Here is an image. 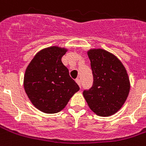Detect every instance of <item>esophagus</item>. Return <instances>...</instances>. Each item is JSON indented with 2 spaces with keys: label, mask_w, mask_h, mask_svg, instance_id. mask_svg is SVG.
Masks as SVG:
<instances>
[{
  "label": "esophagus",
  "mask_w": 146,
  "mask_h": 146,
  "mask_svg": "<svg viewBox=\"0 0 146 146\" xmlns=\"http://www.w3.org/2000/svg\"><path fill=\"white\" fill-rule=\"evenodd\" d=\"M76 82L77 83V84H78V85H79V86H80V87H81L80 80V79H76Z\"/></svg>",
  "instance_id": "obj_1"
}]
</instances>
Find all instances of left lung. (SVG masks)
Instances as JSON below:
<instances>
[{"label": "left lung", "instance_id": "left-lung-1", "mask_svg": "<svg viewBox=\"0 0 146 146\" xmlns=\"http://www.w3.org/2000/svg\"><path fill=\"white\" fill-rule=\"evenodd\" d=\"M88 56L93 83L92 87L83 90V96L96 115H113L122 107L129 93L127 72L116 56L104 50H90Z\"/></svg>", "mask_w": 146, "mask_h": 146}]
</instances>
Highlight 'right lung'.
<instances>
[{
    "instance_id": "obj_1",
    "label": "right lung",
    "mask_w": 146,
    "mask_h": 146,
    "mask_svg": "<svg viewBox=\"0 0 146 146\" xmlns=\"http://www.w3.org/2000/svg\"><path fill=\"white\" fill-rule=\"evenodd\" d=\"M66 52L58 46L43 49L35 55L25 72V92L33 105L43 113L61 111L80 90L61 61Z\"/></svg>"
}]
</instances>
